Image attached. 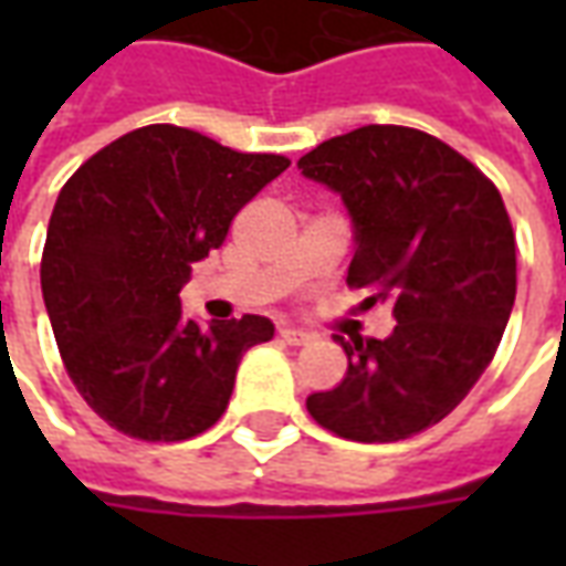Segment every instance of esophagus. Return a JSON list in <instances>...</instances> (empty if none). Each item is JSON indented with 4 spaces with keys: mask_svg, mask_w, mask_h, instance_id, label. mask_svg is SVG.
Masks as SVG:
<instances>
[{
    "mask_svg": "<svg viewBox=\"0 0 566 566\" xmlns=\"http://www.w3.org/2000/svg\"><path fill=\"white\" fill-rule=\"evenodd\" d=\"M279 336H282L287 345H306L312 343V336L306 331H296V327H279Z\"/></svg>",
    "mask_w": 566,
    "mask_h": 566,
    "instance_id": "34e87169",
    "label": "esophagus"
}]
</instances>
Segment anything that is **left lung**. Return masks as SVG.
<instances>
[{
    "label": "left lung",
    "mask_w": 566,
    "mask_h": 566,
    "mask_svg": "<svg viewBox=\"0 0 566 566\" xmlns=\"http://www.w3.org/2000/svg\"><path fill=\"white\" fill-rule=\"evenodd\" d=\"M300 169L343 197L357 230L348 287L388 303V339L336 343L348 373L308 416L355 442L439 424L494 360L515 303V233L482 169L430 133L369 124L321 142Z\"/></svg>",
    "instance_id": "1"
}]
</instances>
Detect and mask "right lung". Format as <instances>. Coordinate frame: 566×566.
Listing matches in <instances>:
<instances>
[{"mask_svg": "<svg viewBox=\"0 0 566 566\" xmlns=\"http://www.w3.org/2000/svg\"><path fill=\"white\" fill-rule=\"evenodd\" d=\"M291 166L197 129L150 124L69 178L48 223L42 294L69 379L96 416L145 442L199 437L227 412L235 369L270 318H181L190 266L223 245L260 187Z\"/></svg>", "mask_w": 566, "mask_h": 566, "instance_id": "obj_1", "label": "right lung"}]
</instances>
